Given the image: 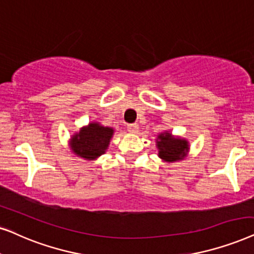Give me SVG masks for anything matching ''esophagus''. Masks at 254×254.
I'll return each mask as SVG.
<instances>
[{"label": "esophagus", "instance_id": "obj_1", "mask_svg": "<svg viewBox=\"0 0 254 254\" xmlns=\"http://www.w3.org/2000/svg\"><path fill=\"white\" fill-rule=\"evenodd\" d=\"M127 129H128V131H129V133L135 134L137 131V129H139V125H137V124L127 125Z\"/></svg>", "mask_w": 254, "mask_h": 254}]
</instances>
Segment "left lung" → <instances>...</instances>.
Listing matches in <instances>:
<instances>
[{
  "label": "left lung",
  "mask_w": 254,
  "mask_h": 254,
  "mask_svg": "<svg viewBox=\"0 0 254 254\" xmlns=\"http://www.w3.org/2000/svg\"><path fill=\"white\" fill-rule=\"evenodd\" d=\"M159 156L167 162L182 160L189 150V142L181 137H174L169 131L159 134L156 139Z\"/></svg>",
  "instance_id": "obj_1"
}]
</instances>
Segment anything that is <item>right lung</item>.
Here are the masks:
<instances>
[{
	"label": "right lung",
	"mask_w": 254,
	"mask_h": 254,
	"mask_svg": "<svg viewBox=\"0 0 254 254\" xmlns=\"http://www.w3.org/2000/svg\"><path fill=\"white\" fill-rule=\"evenodd\" d=\"M114 129L101 126L98 123H91L83 127L78 133L72 135L71 149L75 155L86 160H95L105 154L113 136Z\"/></svg>",
	"instance_id": "1"
}]
</instances>
